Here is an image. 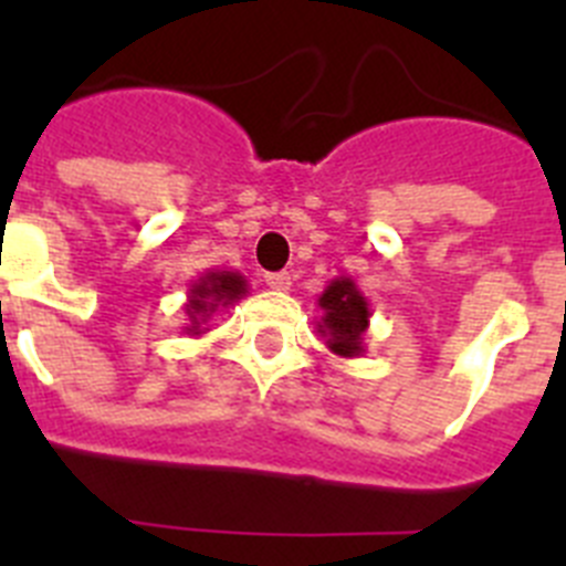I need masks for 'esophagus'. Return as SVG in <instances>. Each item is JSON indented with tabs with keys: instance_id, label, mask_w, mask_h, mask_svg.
<instances>
[{
	"instance_id": "obj_1",
	"label": "esophagus",
	"mask_w": 566,
	"mask_h": 566,
	"mask_svg": "<svg viewBox=\"0 0 566 566\" xmlns=\"http://www.w3.org/2000/svg\"><path fill=\"white\" fill-rule=\"evenodd\" d=\"M266 286L274 289V292H289V289H292V274L289 272L266 274Z\"/></svg>"
}]
</instances>
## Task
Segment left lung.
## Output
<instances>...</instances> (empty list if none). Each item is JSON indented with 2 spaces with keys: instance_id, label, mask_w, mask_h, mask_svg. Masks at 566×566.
<instances>
[{
  "instance_id": "8db88e82",
  "label": "left lung",
  "mask_w": 566,
  "mask_h": 566,
  "mask_svg": "<svg viewBox=\"0 0 566 566\" xmlns=\"http://www.w3.org/2000/svg\"><path fill=\"white\" fill-rule=\"evenodd\" d=\"M323 317L317 319V334L326 339L328 352L343 359L363 357L365 332L371 323V306L352 277H334L317 297Z\"/></svg>"
}]
</instances>
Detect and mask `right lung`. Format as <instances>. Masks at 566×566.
<instances>
[{"label": "right lung", "mask_w": 566, "mask_h": 566, "mask_svg": "<svg viewBox=\"0 0 566 566\" xmlns=\"http://www.w3.org/2000/svg\"><path fill=\"white\" fill-rule=\"evenodd\" d=\"M249 294L247 277L240 272H227V269H207L198 280L189 283L187 303H184V312H187V326L184 334L189 337H201L209 332V319L221 308L234 306L238 300H243Z\"/></svg>", "instance_id": "right-lung-1"}]
</instances>
